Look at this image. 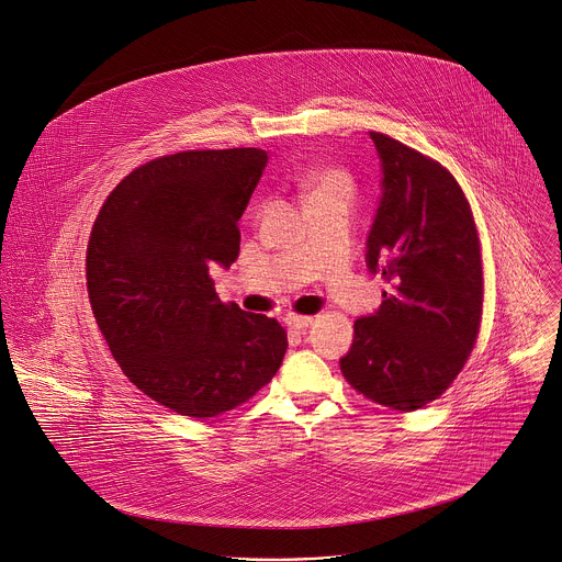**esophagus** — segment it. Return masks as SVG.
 I'll use <instances>...</instances> for the list:
<instances>
[{
	"label": "esophagus",
	"instance_id": "34e87169",
	"mask_svg": "<svg viewBox=\"0 0 562 562\" xmlns=\"http://www.w3.org/2000/svg\"><path fill=\"white\" fill-rule=\"evenodd\" d=\"M285 325L292 331H305L312 325V316H299V314H288L285 316Z\"/></svg>",
	"mask_w": 562,
	"mask_h": 562
}]
</instances>
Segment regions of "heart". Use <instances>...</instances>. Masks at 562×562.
<instances>
[{
  "instance_id": "b5f03b06",
  "label": "heart",
  "mask_w": 562,
  "mask_h": 562,
  "mask_svg": "<svg viewBox=\"0 0 562 562\" xmlns=\"http://www.w3.org/2000/svg\"><path fill=\"white\" fill-rule=\"evenodd\" d=\"M301 190L305 196V205L312 203H321L327 199H348L355 192L352 179L348 172L339 170V168H321V170H312L305 175V179L301 181Z\"/></svg>"
}]
</instances>
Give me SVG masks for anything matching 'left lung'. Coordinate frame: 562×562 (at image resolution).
Wrapping results in <instances>:
<instances>
[{"instance_id": "8db88e82", "label": "left lung", "mask_w": 562, "mask_h": 562, "mask_svg": "<svg viewBox=\"0 0 562 562\" xmlns=\"http://www.w3.org/2000/svg\"><path fill=\"white\" fill-rule=\"evenodd\" d=\"M381 199L366 263L387 292L355 321L339 361L348 383L379 405L412 412L438 398L463 370L481 327L483 266L470 203L434 159L370 133Z\"/></svg>"}]
</instances>
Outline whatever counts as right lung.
<instances>
[{
    "mask_svg": "<svg viewBox=\"0 0 562 562\" xmlns=\"http://www.w3.org/2000/svg\"><path fill=\"white\" fill-rule=\"evenodd\" d=\"M266 164L257 148L148 161L110 192L92 226L86 279L103 339L144 394L181 416L246 403L288 350L274 318L223 305L210 279L239 257V218Z\"/></svg>",
    "mask_w": 562,
    "mask_h": 562,
    "instance_id": "right-lung-1",
    "label": "right lung"
}]
</instances>
